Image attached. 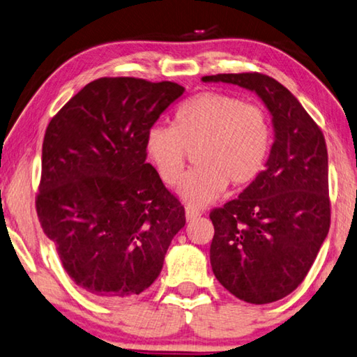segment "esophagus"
<instances>
[{
	"mask_svg": "<svg viewBox=\"0 0 357 357\" xmlns=\"http://www.w3.org/2000/svg\"><path fill=\"white\" fill-rule=\"evenodd\" d=\"M199 215H201V213L195 209H190V207H187V209H185V220H187V222H192V220L198 218Z\"/></svg>",
	"mask_w": 357,
	"mask_h": 357,
	"instance_id": "obj_1",
	"label": "esophagus"
}]
</instances>
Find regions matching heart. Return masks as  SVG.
<instances>
[{"mask_svg":"<svg viewBox=\"0 0 357 357\" xmlns=\"http://www.w3.org/2000/svg\"><path fill=\"white\" fill-rule=\"evenodd\" d=\"M273 129L262 107L234 95L204 92L181 106L173 128L153 126L145 151L159 178L174 185L183 178L187 153L197 167L185 174L178 193L187 204H211L225 190L255 183L267 164Z\"/></svg>","mask_w":357,"mask_h":357,"instance_id":"obj_1","label":"heart"}]
</instances>
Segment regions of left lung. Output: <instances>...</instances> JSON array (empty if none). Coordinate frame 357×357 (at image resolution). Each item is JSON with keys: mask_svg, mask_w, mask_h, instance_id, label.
Wrapping results in <instances>:
<instances>
[{"mask_svg": "<svg viewBox=\"0 0 357 357\" xmlns=\"http://www.w3.org/2000/svg\"><path fill=\"white\" fill-rule=\"evenodd\" d=\"M255 92L271 115L275 142L264 172L236 199L211 212V265L238 300L267 304L291 294L312 267L331 222L328 150L294 95L261 73L201 77Z\"/></svg>", "mask_w": 357, "mask_h": 357, "instance_id": "left-lung-1", "label": "left lung"}]
</instances>
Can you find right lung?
Listing matches in <instances>:
<instances>
[{
    "label": "right lung",
    "instance_id": "obj_1",
    "mask_svg": "<svg viewBox=\"0 0 357 357\" xmlns=\"http://www.w3.org/2000/svg\"><path fill=\"white\" fill-rule=\"evenodd\" d=\"M184 92L168 81L100 77L45 132L38 220L68 276L101 301L150 287L185 225L184 206L145 162L146 132Z\"/></svg>",
    "mask_w": 357,
    "mask_h": 357
}]
</instances>
